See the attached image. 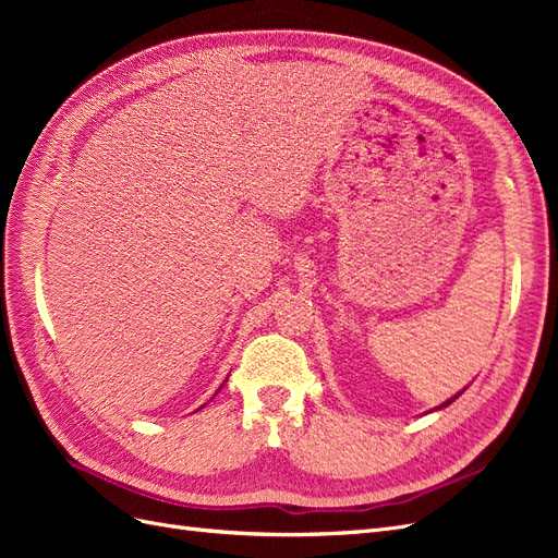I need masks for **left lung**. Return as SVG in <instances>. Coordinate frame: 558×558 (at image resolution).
I'll return each mask as SVG.
<instances>
[{"instance_id":"8db88e82","label":"left lung","mask_w":558,"mask_h":558,"mask_svg":"<svg viewBox=\"0 0 558 558\" xmlns=\"http://www.w3.org/2000/svg\"><path fill=\"white\" fill-rule=\"evenodd\" d=\"M461 393H463V391H461ZM461 393H459V396H461ZM459 396H453V398H449L447 402H442V404H440V408H435V410H442V408H447V404H451V402H453L456 398H459Z\"/></svg>"}]
</instances>
